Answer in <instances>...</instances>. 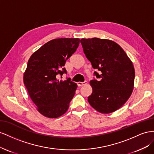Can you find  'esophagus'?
<instances>
[{
    "label": "esophagus",
    "instance_id": "esophagus-1",
    "mask_svg": "<svg viewBox=\"0 0 154 154\" xmlns=\"http://www.w3.org/2000/svg\"><path fill=\"white\" fill-rule=\"evenodd\" d=\"M87 84V81H85V82H77V85L78 86H85Z\"/></svg>",
    "mask_w": 154,
    "mask_h": 154
}]
</instances>
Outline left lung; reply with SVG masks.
I'll return each instance as SVG.
<instances>
[{
    "mask_svg": "<svg viewBox=\"0 0 154 154\" xmlns=\"http://www.w3.org/2000/svg\"><path fill=\"white\" fill-rule=\"evenodd\" d=\"M83 51L99 81L91 80V94L88 97L91 106L102 113H109L120 108L132 93L135 69L132 62L122 48L108 39H81Z\"/></svg>",
    "mask_w": 154,
    "mask_h": 154,
    "instance_id": "obj_1",
    "label": "left lung"
}]
</instances>
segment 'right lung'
<instances>
[{
  "label": "right lung",
  "instance_id": "add662e5",
  "mask_svg": "<svg viewBox=\"0 0 154 154\" xmlns=\"http://www.w3.org/2000/svg\"><path fill=\"white\" fill-rule=\"evenodd\" d=\"M78 38H55L46 42L30 57L24 73V84L31 99L42 116L57 118L66 112L77 85L59 81L66 73L63 67L79 45Z\"/></svg>",
  "mask_w": 154,
  "mask_h": 154
}]
</instances>
